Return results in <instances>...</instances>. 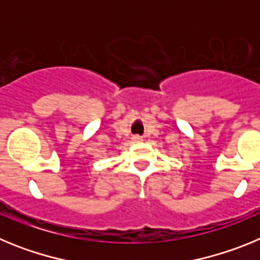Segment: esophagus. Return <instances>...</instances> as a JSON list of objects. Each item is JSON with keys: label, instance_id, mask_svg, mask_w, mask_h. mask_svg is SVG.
Masks as SVG:
<instances>
[{"label": "esophagus", "instance_id": "esophagus-1", "mask_svg": "<svg viewBox=\"0 0 260 260\" xmlns=\"http://www.w3.org/2000/svg\"><path fill=\"white\" fill-rule=\"evenodd\" d=\"M133 141H134L135 143H139V142H142L143 139H142V137H139V135H134V137H133Z\"/></svg>", "mask_w": 260, "mask_h": 260}]
</instances>
